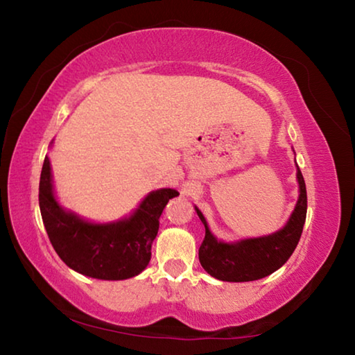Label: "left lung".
I'll list each match as a JSON object with an SVG mask.
<instances>
[{
  "instance_id": "obj_1",
  "label": "left lung",
  "mask_w": 355,
  "mask_h": 355,
  "mask_svg": "<svg viewBox=\"0 0 355 355\" xmlns=\"http://www.w3.org/2000/svg\"><path fill=\"white\" fill-rule=\"evenodd\" d=\"M294 152V150H293ZM299 197L286 224L269 235L222 241L209 230L205 216L199 208L196 213L205 225V238L199 248L202 268L211 277L222 282H252L266 277L284 266L296 249L307 216V189L296 164Z\"/></svg>"
}]
</instances>
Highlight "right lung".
I'll return each mask as SVG.
<instances>
[{
  "label": "right lung",
  "instance_id": "obj_1",
  "mask_svg": "<svg viewBox=\"0 0 355 355\" xmlns=\"http://www.w3.org/2000/svg\"><path fill=\"white\" fill-rule=\"evenodd\" d=\"M172 197L177 194L171 188L150 191L130 214L94 222L59 203L48 156L39 183L40 214L56 254L70 269L100 280L131 279L147 268L159 216Z\"/></svg>",
  "mask_w": 355,
  "mask_h": 355
}]
</instances>
